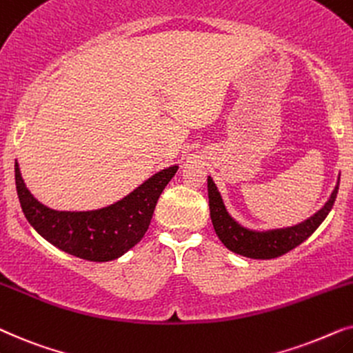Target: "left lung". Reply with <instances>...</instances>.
I'll use <instances>...</instances> for the list:
<instances>
[{
	"mask_svg": "<svg viewBox=\"0 0 353 353\" xmlns=\"http://www.w3.org/2000/svg\"><path fill=\"white\" fill-rule=\"evenodd\" d=\"M339 181L332 190L330 199L321 210H318L313 216L302 223L288 228L268 229V231H255V229L243 228L225 210V205L221 196L214 181L208 176V199H210V216L213 223L216 236L224 243L229 250L237 253V255L255 258V260H270V258H278L288 253L300 243L307 241L312 234L316 231L318 225L326 219L330 211L334 205L337 190H339Z\"/></svg>",
	"mask_w": 353,
	"mask_h": 353,
	"instance_id": "8db88e82",
	"label": "left lung"
}]
</instances>
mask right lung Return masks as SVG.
<instances>
[{
	"label": "right lung",
	"instance_id": "right-lung-1",
	"mask_svg": "<svg viewBox=\"0 0 353 353\" xmlns=\"http://www.w3.org/2000/svg\"><path fill=\"white\" fill-rule=\"evenodd\" d=\"M177 169V164L161 169L124 199L92 211L51 210L27 189L17 161L14 172L19 201L32 228L59 250L101 263L116 260L142 241L159 195Z\"/></svg>",
	"mask_w": 353,
	"mask_h": 353
}]
</instances>
